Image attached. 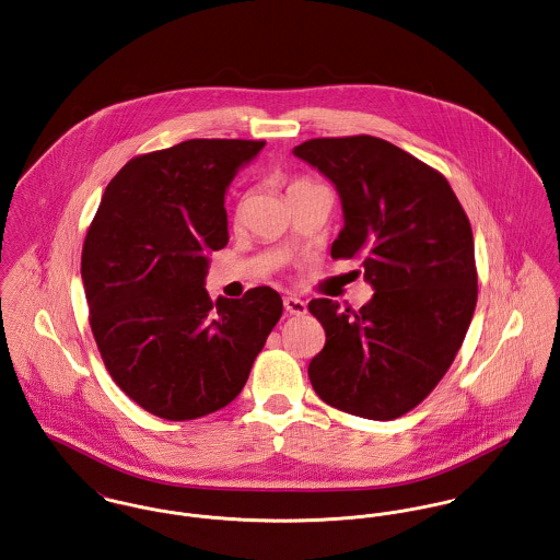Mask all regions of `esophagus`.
<instances>
[{
	"label": "esophagus",
	"mask_w": 560,
	"mask_h": 560,
	"mask_svg": "<svg viewBox=\"0 0 560 560\" xmlns=\"http://www.w3.org/2000/svg\"><path fill=\"white\" fill-rule=\"evenodd\" d=\"M283 306H285V311L290 315H304L306 313V304L299 296H285L283 299Z\"/></svg>",
	"instance_id": "esophagus-1"
}]
</instances>
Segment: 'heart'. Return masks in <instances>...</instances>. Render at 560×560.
I'll return each mask as SVG.
<instances>
[{"mask_svg": "<svg viewBox=\"0 0 560 560\" xmlns=\"http://www.w3.org/2000/svg\"><path fill=\"white\" fill-rule=\"evenodd\" d=\"M306 183H308V180H304V178H299V180H292L288 189H292V187H299V185H306Z\"/></svg>", "mask_w": 560, "mask_h": 560, "instance_id": "1", "label": "heart"}]
</instances>
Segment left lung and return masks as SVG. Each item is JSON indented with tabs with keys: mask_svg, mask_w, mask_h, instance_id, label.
<instances>
[{
	"mask_svg": "<svg viewBox=\"0 0 560 560\" xmlns=\"http://www.w3.org/2000/svg\"><path fill=\"white\" fill-rule=\"evenodd\" d=\"M294 155L330 178L343 230L335 259L358 258L375 294L360 311L308 302L326 330L308 364L317 396L345 413L394 420L452 366L477 302L474 232L447 178L375 136L313 138Z\"/></svg>",
	"mask_w": 560,
	"mask_h": 560,
	"instance_id": "8db88e82",
	"label": "left lung"
}]
</instances>
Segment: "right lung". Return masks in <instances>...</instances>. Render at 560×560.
<instances>
[{
    "label": "right lung",
    "instance_id": "right-lung-1",
    "mask_svg": "<svg viewBox=\"0 0 560 560\" xmlns=\"http://www.w3.org/2000/svg\"><path fill=\"white\" fill-rule=\"evenodd\" d=\"M264 140L194 138L131 158L108 183L81 259L89 324L144 411L196 420L230 405L283 313L272 288L211 301L207 252L228 245L225 189Z\"/></svg>",
    "mask_w": 560,
    "mask_h": 560
}]
</instances>
